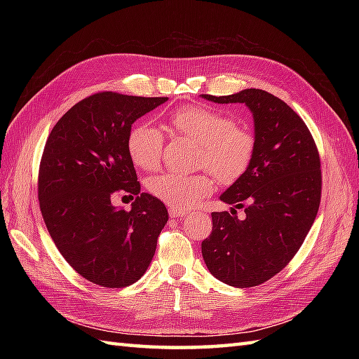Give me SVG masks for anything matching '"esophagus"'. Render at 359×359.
<instances>
[{
  "label": "esophagus",
  "instance_id": "esophagus-1",
  "mask_svg": "<svg viewBox=\"0 0 359 359\" xmlns=\"http://www.w3.org/2000/svg\"><path fill=\"white\" fill-rule=\"evenodd\" d=\"M168 212H170V217H184V216H187L188 215V211H185V210H179V208H170L168 210Z\"/></svg>",
  "mask_w": 359,
  "mask_h": 359
}]
</instances>
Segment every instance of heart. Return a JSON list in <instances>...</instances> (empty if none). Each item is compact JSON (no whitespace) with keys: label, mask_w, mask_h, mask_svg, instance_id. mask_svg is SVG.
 I'll return each mask as SVG.
<instances>
[{"label":"heart","mask_w":359,"mask_h":359,"mask_svg":"<svg viewBox=\"0 0 359 359\" xmlns=\"http://www.w3.org/2000/svg\"><path fill=\"white\" fill-rule=\"evenodd\" d=\"M168 131L201 144L199 166L210 168L225 185L242 179L255 158L256 139L245 126L236 125L231 116L202 104H187L166 120ZM128 154L144 171L160 165L163 134L148 121L135 123L128 134ZM215 175L202 171L191 175L165 172L149 180V191L172 208L187 210L215 189Z\"/></svg>","instance_id":"1"}]
</instances>
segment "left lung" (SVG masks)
I'll return each mask as SVG.
<instances>
[{
  "mask_svg": "<svg viewBox=\"0 0 359 359\" xmlns=\"http://www.w3.org/2000/svg\"><path fill=\"white\" fill-rule=\"evenodd\" d=\"M215 103H245L255 118L256 151L250 170L220 196L243 208L211 212L212 230L202 242L210 273L247 288L278 274L301 248L321 202V160L307 125L290 106L262 89L208 95Z\"/></svg>",
  "mask_w": 359,
  "mask_h": 359,
  "instance_id": "left-lung-1",
  "label": "left lung"
}]
</instances>
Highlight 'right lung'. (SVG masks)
<instances>
[{"mask_svg": "<svg viewBox=\"0 0 359 359\" xmlns=\"http://www.w3.org/2000/svg\"><path fill=\"white\" fill-rule=\"evenodd\" d=\"M166 97L98 93L57 121L43 151L38 201L52 241L80 276L108 288L139 280L168 222L162 201L140 193L126 142L137 118ZM116 195H135L129 212Z\"/></svg>", "mask_w": 359, "mask_h": 359, "instance_id": "add662e5", "label": "right lung"}]
</instances>
